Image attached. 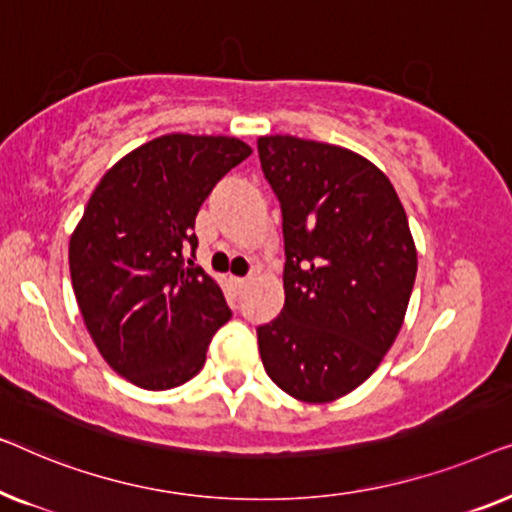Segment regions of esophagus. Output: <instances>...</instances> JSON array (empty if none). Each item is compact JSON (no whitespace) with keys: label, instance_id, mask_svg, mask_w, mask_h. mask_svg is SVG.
Instances as JSON below:
<instances>
[{"label":"esophagus","instance_id":"1","mask_svg":"<svg viewBox=\"0 0 512 512\" xmlns=\"http://www.w3.org/2000/svg\"><path fill=\"white\" fill-rule=\"evenodd\" d=\"M232 280H234V285L239 287V290H243V287L248 285V280H250V278H232Z\"/></svg>","mask_w":512,"mask_h":512}]
</instances>
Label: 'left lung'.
<instances>
[{
  "label": "left lung",
  "instance_id": "8db88e82",
  "mask_svg": "<svg viewBox=\"0 0 512 512\" xmlns=\"http://www.w3.org/2000/svg\"><path fill=\"white\" fill-rule=\"evenodd\" d=\"M257 150L285 239V306L257 327L259 355L290 397L334 401L378 369L403 325L417 273L406 211L348 148L276 134Z\"/></svg>",
  "mask_w": 512,
  "mask_h": 512
}]
</instances>
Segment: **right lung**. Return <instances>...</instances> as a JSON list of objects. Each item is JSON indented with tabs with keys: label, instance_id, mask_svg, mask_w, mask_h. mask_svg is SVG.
I'll return each instance as SVG.
<instances>
[{
	"label": "right lung",
	"instance_id": "1",
	"mask_svg": "<svg viewBox=\"0 0 512 512\" xmlns=\"http://www.w3.org/2000/svg\"><path fill=\"white\" fill-rule=\"evenodd\" d=\"M253 153L234 136L167 134L106 171L69 241L71 285L97 350L143 390L197 376L225 294L185 257L194 218L215 183Z\"/></svg>",
	"mask_w": 512,
	"mask_h": 512
}]
</instances>
